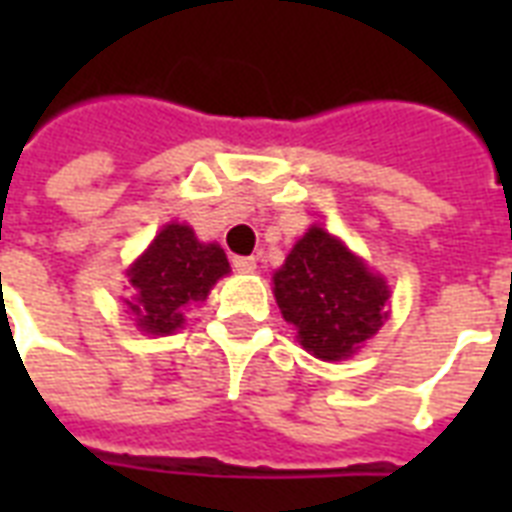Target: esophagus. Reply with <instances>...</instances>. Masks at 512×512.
<instances>
[{
  "instance_id": "1",
  "label": "esophagus",
  "mask_w": 512,
  "mask_h": 512,
  "mask_svg": "<svg viewBox=\"0 0 512 512\" xmlns=\"http://www.w3.org/2000/svg\"><path fill=\"white\" fill-rule=\"evenodd\" d=\"M231 263H233V268H236V271H239V273H252L257 268L255 257H233Z\"/></svg>"
}]
</instances>
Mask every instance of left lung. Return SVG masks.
<instances>
[{"label":"left lung","instance_id":"obj_1","mask_svg":"<svg viewBox=\"0 0 512 512\" xmlns=\"http://www.w3.org/2000/svg\"><path fill=\"white\" fill-rule=\"evenodd\" d=\"M273 295L300 345L316 358L340 361L388 319V287L348 247L313 225L273 276Z\"/></svg>","mask_w":512,"mask_h":512}]
</instances>
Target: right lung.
<instances>
[{"mask_svg": "<svg viewBox=\"0 0 512 512\" xmlns=\"http://www.w3.org/2000/svg\"><path fill=\"white\" fill-rule=\"evenodd\" d=\"M228 273L217 244H199L188 225H167L148 252L132 265L127 308L148 335H170L183 324V308L199 303Z\"/></svg>", "mask_w": 512, "mask_h": 512, "instance_id": "add662e5", "label": "right lung"}]
</instances>
